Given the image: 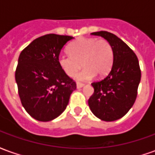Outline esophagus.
Returning a JSON list of instances; mask_svg holds the SVG:
<instances>
[{"label": "esophagus", "mask_w": 155, "mask_h": 155, "mask_svg": "<svg viewBox=\"0 0 155 155\" xmlns=\"http://www.w3.org/2000/svg\"><path fill=\"white\" fill-rule=\"evenodd\" d=\"M84 86V84L83 83H80V82H77V84H76V87L77 88H82Z\"/></svg>", "instance_id": "34e87169"}]
</instances>
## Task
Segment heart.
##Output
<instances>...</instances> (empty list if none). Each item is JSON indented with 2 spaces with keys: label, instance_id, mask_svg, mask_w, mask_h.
<instances>
[{
  "label": "heart",
  "instance_id": "1",
  "mask_svg": "<svg viewBox=\"0 0 155 155\" xmlns=\"http://www.w3.org/2000/svg\"><path fill=\"white\" fill-rule=\"evenodd\" d=\"M69 54H61L58 64L70 77L74 76L82 65L84 68L76 75L78 81H88L98 74L103 77L113 64L114 52L105 39L79 38L68 47Z\"/></svg>",
  "mask_w": 155,
  "mask_h": 155
}]
</instances>
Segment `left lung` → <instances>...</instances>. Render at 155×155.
I'll use <instances>...</instances> for the list:
<instances>
[{"label": "left lung", "mask_w": 155, "mask_h": 155, "mask_svg": "<svg viewBox=\"0 0 155 155\" xmlns=\"http://www.w3.org/2000/svg\"><path fill=\"white\" fill-rule=\"evenodd\" d=\"M91 35L102 36L113 48L114 60L110 73L92 83L94 93L88 101L92 113L104 121L122 118L134 104L141 79L136 54L121 39L108 31Z\"/></svg>", "instance_id": "obj_1"}]
</instances>
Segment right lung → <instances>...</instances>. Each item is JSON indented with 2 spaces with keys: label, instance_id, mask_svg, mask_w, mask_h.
<instances>
[{
  "label": "right lung",
  "instance_id": "1",
  "mask_svg": "<svg viewBox=\"0 0 155 155\" xmlns=\"http://www.w3.org/2000/svg\"><path fill=\"white\" fill-rule=\"evenodd\" d=\"M73 39L48 34L32 41L21 51L15 70V81L23 107L32 118L51 121L63 113L76 83L61 70L58 57Z\"/></svg>",
  "mask_w": 155,
  "mask_h": 155
}]
</instances>
